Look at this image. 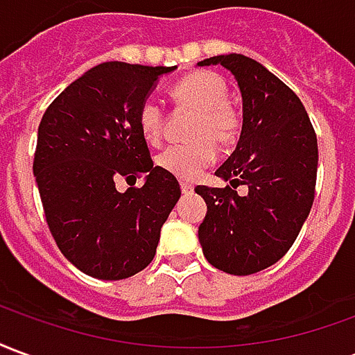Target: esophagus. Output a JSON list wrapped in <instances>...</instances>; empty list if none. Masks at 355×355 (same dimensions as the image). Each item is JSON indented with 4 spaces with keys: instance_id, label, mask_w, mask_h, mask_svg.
Here are the masks:
<instances>
[{
    "instance_id": "esophagus-1",
    "label": "esophagus",
    "mask_w": 355,
    "mask_h": 355,
    "mask_svg": "<svg viewBox=\"0 0 355 355\" xmlns=\"http://www.w3.org/2000/svg\"><path fill=\"white\" fill-rule=\"evenodd\" d=\"M180 190H182V193H192L193 186L190 182H180Z\"/></svg>"
}]
</instances>
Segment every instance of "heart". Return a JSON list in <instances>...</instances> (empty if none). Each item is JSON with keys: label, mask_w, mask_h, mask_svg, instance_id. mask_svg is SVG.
I'll use <instances>...</instances> for the list:
<instances>
[{"label": "heart", "mask_w": 355, "mask_h": 355, "mask_svg": "<svg viewBox=\"0 0 355 355\" xmlns=\"http://www.w3.org/2000/svg\"><path fill=\"white\" fill-rule=\"evenodd\" d=\"M178 110L192 112L188 144H175L163 150L155 163L177 178H196L215 159L216 146H228L238 137L241 117L228 98L226 81L213 72L188 73L171 89ZM139 129L148 144H159L165 135V114L154 101H144L139 108Z\"/></svg>", "instance_id": "1"}]
</instances>
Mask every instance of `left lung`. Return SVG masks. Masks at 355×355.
I'll use <instances>...</instances> for the list:
<instances>
[{
	"label": "left lung",
	"mask_w": 355,
	"mask_h": 355,
	"mask_svg": "<svg viewBox=\"0 0 355 355\" xmlns=\"http://www.w3.org/2000/svg\"><path fill=\"white\" fill-rule=\"evenodd\" d=\"M198 64L228 68L243 98L238 146L216 169L234 188H196L207 203L201 249L226 274H254L289 251L312 209L318 139L304 104L261 62L230 53ZM239 184L245 196L235 192Z\"/></svg>",
	"instance_id": "1"
}]
</instances>
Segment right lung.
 <instances>
[{"label": "right lung", "instance_id": "right-lung-1", "mask_svg": "<svg viewBox=\"0 0 355 355\" xmlns=\"http://www.w3.org/2000/svg\"><path fill=\"white\" fill-rule=\"evenodd\" d=\"M175 66L102 62L51 102L37 129L34 175L60 253L83 274L125 279L154 261L163 223L177 205L175 175L155 167L139 108ZM145 175L142 189L115 180Z\"/></svg>", "mask_w": 355, "mask_h": 355}]
</instances>
